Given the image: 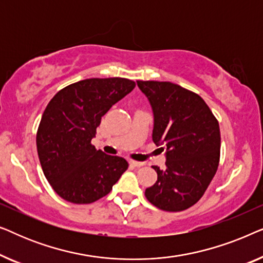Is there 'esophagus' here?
<instances>
[{"label": "esophagus", "mask_w": 263, "mask_h": 263, "mask_svg": "<svg viewBox=\"0 0 263 263\" xmlns=\"http://www.w3.org/2000/svg\"><path fill=\"white\" fill-rule=\"evenodd\" d=\"M129 164L133 165V166H135V167H141L145 165V163H142V161H136V160H129Z\"/></svg>", "instance_id": "1"}]
</instances>
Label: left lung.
Segmentation results:
<instances>
[{
	"instance_id": "left-lung-1",
	"label": "left lung",
	"mask_w": 263,
	"mask_h": 263,
	"mask_svg": "<svg viewBox=\"0 0 263 263\" xmlns=\"http://www.w3.org/2000/svg\"><path fill=\"white\" fill-rule=\"evenodd\" d=\"M153 112L152 140L165 151V167L146 189L151 203L167 212L192 207L213 179L220 157V129L204 100L167 81H136Z\"/></svg>"
}]
</instances>
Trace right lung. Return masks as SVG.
Here are the masks:
<instances>
[{"label":"right lung","instance_id":"obj_1","mask_svg":"<svg viewBox=\"0 0 263 263\" xmlns=\"http://www.w3.org/2000/svg\"><path fill=\"white\" fill-rule=\"evenodd\" d=\"M134 87L123 78L85 79L57 92L46 106L37 133L39 161L53 190L68 202L102 199L128 168L124 158L97 151L91 140L104 115Z\"/></svg>","mask_w":263,"mask_h":263}]
</instances>
